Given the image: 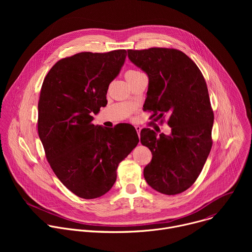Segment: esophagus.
<instances>
[{
  "instance_id": "esophagus-1",
  "label": "esophagus",
  "mask_w": 252,
  "mask_h": 252,
  "mask_svg": "<svg viewBox=\"0 0 252 252\" xmlns=\"http://www.w3.org/2000/svg\"><path fill=\"white\" fill-rule=\"evenodd\" d=\"M134 127H135V130H136V132H137V134H138V136H139V132H140V130H141V127H140L139 126H135Z\"/></svg>"
}]
</instances>
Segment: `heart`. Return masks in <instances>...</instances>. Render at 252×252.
Returning <instances> with one entry per match:
<instances>
[{"label":"heart","mask_w":252,"mask_h":252,"mask_svg":"<svg viewBox=\"0 0 252 252\" xmlns=\"http://www.w3.org/2000/svg\"><path fill=\"white\" fill-rule=\"evenodd\" d=\"M138 74H140L139 71L133 70V69H129V70L126 71L125 77H126V79H128V78H131V77H133V76H135V75H138Z\"/></svg>","instance_id":"heart-1"}]
</instances>
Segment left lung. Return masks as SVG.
<instances>
[{
	"instance_id": "1",
	"label": "left lung",
	"mask_w": 252,
	"mask_h": 252,
	"mask_svg": "<svg viewBox=\"0 0 252 252\" xmlns=\"http://www.w3.org/2000/svg\"><path fill=\"white\" fill-rule=\"evenodd\" d=\"M129 61L149 77L146 110L153 117H169V135L159 136L151 128L140 131L152 161L143 169L151 188L173 195L189 189L212 147L213 112L201 71L185 53L165 48L127 50Z\"/></svg>"
}]
</instances>
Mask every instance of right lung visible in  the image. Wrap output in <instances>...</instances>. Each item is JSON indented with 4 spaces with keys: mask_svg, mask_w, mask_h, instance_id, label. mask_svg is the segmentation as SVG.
<instances>
[{
    "mask_svg": "<svg viewBox=\"0 0 252 252\" xmlns=\"http://www.w3.org/2000/svg\"><path fill=\"white\" fill-rule=\"evenodd\" d=\"M126 57V50H117L62 59L42 86L38 132L46 158L62 184L85 199L113 188L119 163L138 143L131 125L107 128L92 124Z\"/></svg>",
    "mask_w": 252,
    "mask_h": 252,
    "instance_id": "obj_1",
    "label": "right lung"
}]
</instances>
